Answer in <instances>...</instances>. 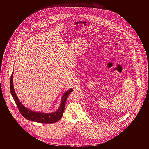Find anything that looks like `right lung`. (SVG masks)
Listing matches in <instances>:
<instances>
[{"mask_svg": "<svg viewBox=\"0 0 149 149\" xmlns=\"http://www.w3.org/2000/svg\"><path fill=\"white\" fill-rule=\"evenodd\" d=\"M13 74L14 70L12 72L10 78V92L11 95L13 96L14 100L17 106L19 111L21 113L23 116L26 118L28 120L42 123H53L54 122L58 121L63 116L66 100L67 99L68 95H69V93H70L71 92H72V88L68 90L64 93L61 98V102L59 107L56 111L52 113H44L34 111L26 108L21 103V102L18 99L17 95L15 93V91L14 90Z\"/></svg>", "mask_w": 149, "mask_h": 149, "instance_id": "right-lung-1", "label": "right lung"}]
</instances>
